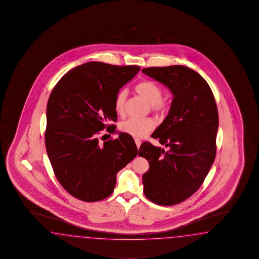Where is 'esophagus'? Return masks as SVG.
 Here are the masks:
<instances>
[{
	"mask_svg": "<svg viewBox=\"0 0 259 259\" xmlns=\"http://www.w3.org/2000/svg\"><path fill=\"white\" fill-rule=\"evenodd\" d=\"M135 142H136V145H137V147H138V149L140 148V145H141V140L140 139H135Z\"/></svg>",
	"mask_w": 259,
	"mask_h": 259,
	"instance_id": "34e87169",
	"label": "esophagus"
}]
</instances>
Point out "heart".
Wrapping results in <instances>:
<instances>
[{
	"mask_svg": "<svg viewBox=\"0 0 259 259\" xmlns=\"http://www.w3.org/2000/svg\"><path fill=\"white\" fill-rule=\"evenodd\" d=\"M135 91L147 103L150 104V109L157 114L162 115L169 108L168 98L161 97V87L152 80H145L139 81L135 87ZM127 93L125 90H120L114 98V109L116 113L121 115L125 109ZM155 127V121L150 118L145 119H128L121 122V132L128 134L134 138H145Z\"/></svg>",
	"mask_w": 259,
	"mask_h": 259,
	"instance_id": "heart-1",
	"label": "heart"
}]
</instances>
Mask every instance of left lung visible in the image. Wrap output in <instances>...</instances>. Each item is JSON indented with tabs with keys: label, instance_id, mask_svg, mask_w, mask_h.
<instances>
[{
	"label": "left lung",
	"instance_id": "obj_1",
	"mask_svg": "<svg viewBox=\"0 0 259 259\" xmlns=\"http://www.w3.org/2000/svg\"><path fill=\"white\" fill-rule=\"evenodd\" d=\"M142 72L172 92L168 115L151 137L168 148L141 144L138 155L150 169L143 179L144 194L160 205L184 201L203 183L215 158L219 112L206 80L181 65L152 67Z\"/></svg>",
	"mask_w": 259,
	"mask_h": 259
}]
</instances>
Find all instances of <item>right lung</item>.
<instances>
[{"label":"right lung","mask_w":259,"mask_h":259,"mask_svg":"<svg viewBox=\"0 0 259 259\" xmlns=\"http://www.w3.org/2000/svg\"><path fill=\"white\" fill-rule=\"evenodd\" d=\"M138 66L87 62L70 69L58 80L46 109V147L58 182L70 195L83 201L109 197L116 175L138 155L132 137L100 143L104 128L117 133L114 98L132 80Z\"/></svg>","instance_id":"obj_1"}]
</instances>
